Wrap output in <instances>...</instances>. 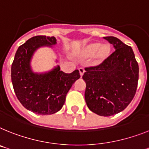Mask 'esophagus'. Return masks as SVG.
<instances>
[{
    "instance_id": "1",
    "label": "esophagus",
    "mask_w": 149,
    "mask_h": 149,
    "mask_svg": "<svg viewBox=\"0 0 149 149\" xmlns=\"http://www.w3.org/2000/svg\"><path fill=\"white\" fill-rule=\"evenodd\" d=\"M78 70H79L80 75H81V77H82V76H83V74H84V72H85V71H84V69L83 68H80Z\"/></svg>"
}]
</instances>
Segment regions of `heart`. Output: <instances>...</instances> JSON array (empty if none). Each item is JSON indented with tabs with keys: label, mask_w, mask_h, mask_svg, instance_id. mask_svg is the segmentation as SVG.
Here are the masks:
<instances>
[{
	"label": "heart",
	"mask_w": 149,
	"mask_h": 149,
	"mask_svg": "<svg viewBox=\"0 0 149 149\" xmlns=\"http://www.w3.org/2000/svg\"><path fill=\"white\" fill-rule=\"evenodd\" d=\"M110 46L108 44H104L100 45V42H95L90 43L85 47L83 51V55L86 58H91L94 56L95 59L94 62L95 64L102 63L107 57L110 55Z\"/></svg>",
	"instance_id": "b5f03b06"
}]
</instances>
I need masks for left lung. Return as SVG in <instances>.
Wrapping results in <instances>:
<instances>
[{
  "label": "left lung",
  "mask_w": 149,
  "mask_h": 149,
  "mask_svg": "<svg viewBox=\"0 0 149 149\" xmlns=\"http://www.w3.org/2000/svg\"><path fill=\"white\" fill-rule=\"evenodd\" d=\"M115 51L99 65L85 68L84 97L88 108L110 116L126 109L136 94L139 65L132 49L114 36L104 37Z\"/></svg>",
  "instance_id": "1"
}]
</instances>
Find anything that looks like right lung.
I'll return each mask as SVG.
<instances>
[{
  "mask_svg": "<svg viewBox=\"0 0 149 149\" xmlns=\"http://www.w3.org/2000/svg\"><path fill=\"white\" fill-rule=\"evenodd\" d=\"M57 43L54 36H36L18 48L11 66V81L22 105L36 114L50 115L59 111L72 84L80 78L78 70L66 74L58 65L45 73H35L30 66L33 54L42 46Z\"/></svg>",
  "mask_w": 149,
  "mask_h": 149,
  "instance_id": "add662e5",
  "label": "right lung"
}]
</instances>
